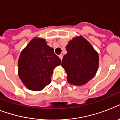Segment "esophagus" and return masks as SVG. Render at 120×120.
Masks as SVG:
<instances>
[{"label":"esophagus","instance_id":"1","mask_svg":"<svg viewBox=\"0 0 120 120\" xmlns=\"http://www.w3.org/2000/svg\"><path fill=\"white\" fill-rule=\"evenodd\" d=\"M58 56H59V58H60L61 60H62V58H63V55L60 54L59 55H58Z\"/></svg>","mask_w":120,"mask_h":120}]
</instances>
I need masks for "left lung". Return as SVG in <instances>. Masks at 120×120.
<instances>
[{
    "label": "left lung",
    "mask_w": 120,
    "mask_h": 120,
    "mask_svg": "<svg viewBox=\"0 0 120 120\" xmlns=\"http://www.w3.org/2000/svg\"><path fill=\"white\" fill-rule=\"evenodd\" d=\"M61 65L67 75V81L74 85H82L92 79L99 65L98 54L85 38L76 37L66 46Z\"/></svg>",
    "instance_id": "1"
}]
</instances>
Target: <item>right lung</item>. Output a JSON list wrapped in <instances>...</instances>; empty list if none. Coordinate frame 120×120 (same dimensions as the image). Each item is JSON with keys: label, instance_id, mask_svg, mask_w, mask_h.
Instances as JSON below:
<instances>
[{"label": "right lung", "instance_id": "right-lung-1", "mask_svg": "<svg viewBox=\"0 0 120 120\" xmlns=\"http://www.w3.org/2000/svg\"><path fill=\"white\" fill-rule=\"evenodd\" d=\"M47 43L43 38H33L20 55L19 76L30 90L40 91L50 83L53 70L61 64L53 49Z\"/></svg>", "mask_w": 120, "mask_h": 120}]
</instances>
